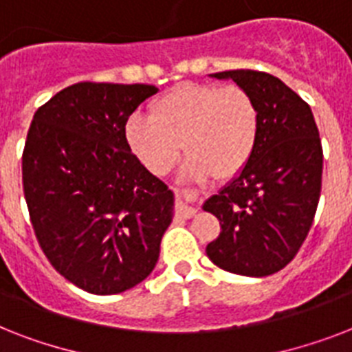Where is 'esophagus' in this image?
<instances>
[{
    "mask_svg": "<svg viewBox=\"0 0 352 352\" xmlns=\"http://www.w3.org/2000/svg\"><path fill=\"white\" fill-rule=\"evenodd\" d=\"M177 212H179V217H182V219H190V217L197 214V208L190 206L186 199H184V192H179V190H177Z\"/></svg>",
    "mask_w": 352,
    "mask_h": 352,
    "instance_id": "1",
    "label": "esophagus"
}]
</instances>
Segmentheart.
Masks as SVG:
<instances>
[{
	"label": "heart",
	"mask_w": 352,
	"mask_h": 352,
	"mask_svg": "<svg viewBox=\"0 0 352 352\" xmlns=\"http://www.w3.org/2000/svg\"><path fill=\"white\" fill-rule=\"evenodd\" d=\"M259 111L239 85L181 84L151 104V117L135 113L126 126L129 148L155 175H164L186 149L188 175H235L250 160Z\"/></svg>",
	"instance_id": "obj_1"
}]
</instances>
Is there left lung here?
Listing matches in <instances>:
<instances>
[{
	"label": "left lung",
	"instance_id": "8db88e82",
	"mask_svg": "<svg viewBox=\"0 0 352 352\" xmlns=\"http://www.w3.org/2000/svg\"><path fill=\"white\" fill-rule=\"evenodd\" d=\"M212 76L250 93L259 133L245 168L204 203L221 223L206 254L226 272L263 278L287 267L311 230L322 192V140L309 104L272 74L235 69Z\"/></svg>",
	"mask_w": 352,
	"mask_h": 352
}]
</instances>
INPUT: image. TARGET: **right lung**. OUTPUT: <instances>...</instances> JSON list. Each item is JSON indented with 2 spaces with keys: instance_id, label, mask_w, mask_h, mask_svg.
<instances>
[{
  "instance_id": "right-lung-1",
  "label": "right lung",
  "mask_w": 352,
  "mask_h": 352,
  "mask_svg": "<svg viewBox=\"0 0 352 352\" xmlns=\"http://www.w3.org/2000/svg\"><path fill=\"white\" fill-rule=\"evenodd\" d=\"M157 91L69 85L27 133L21 170L36 239L56 272L91 294H118L148 278L171 223L173 192L126 138L129 115Z\"/></svg>"
}]
</instances>
